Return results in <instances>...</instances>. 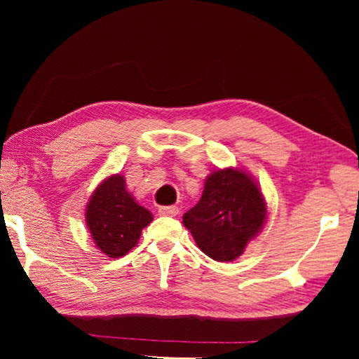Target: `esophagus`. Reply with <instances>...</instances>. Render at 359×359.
<instances>
[{
    "instance_id": "esophagus-1",
    "label": "esophagus",
    "mask_w": 359,
    "mask_h": 359,
    "mask_svg": "<svg viewBox=\"0 0 359 359\" xmlns=\"http://www.w3.org/2000/svg\"><path fill=\"white\" fill-rule=\"evenodd\" d=\"M158 214L163 217H175L179 214V208H175V205H161L158 209Z\"/></svg>"
}]
</instances>
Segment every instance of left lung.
Here are the masks:
<instances>
[{"mask_svg": "<svg viewBox=\"0 0 359 359\" xmlns=\"http://www.w3.org/2000/svg\"><path fill=\"white\" fill-rule=\"evenodd\" d=\"M266 203L250 175L238 168L209 174L199 203L184 214L198 247L215 261H234L266 222Z\"/></svg>", "mask_w": 359, "mask_h": 359, "instance_id": "left-lung-1", "label": "left lung"}]
</instances>
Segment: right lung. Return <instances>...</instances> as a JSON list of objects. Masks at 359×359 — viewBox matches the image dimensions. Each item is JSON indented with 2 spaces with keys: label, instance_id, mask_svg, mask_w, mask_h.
<instances>
[{
  "label": "right lung",
  "instance_id": "obj_1",
  "mask_svg": "<svg viewBox=\"0 0 359 359\" xmlns=\"http://www.w3.org/2000/svg\"><path fill=\"white\" fill-rule=\"evenodd\" d=\"M85 220L96 247L111 258H118L136 247L142 229L154 220L126 190L120 174L107 177L93 191Z\"/></svg>",
  "mask_w": 359,
  "mask_h": 359
}]
</instances>
